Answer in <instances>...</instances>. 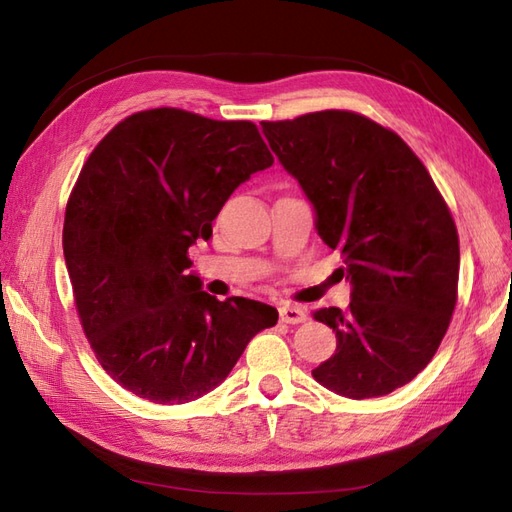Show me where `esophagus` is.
<instances>
[{
	"instance_id": "esophagus-1",
	"label": "esophagus",
	"mask_w": 512,
	"mask_h": 512,
	"mask_svg": "<svg viewBox=\"0 0 512 512\" xmlns=\"http://www.w3.org/2000/svg\"><path fill=\"white\" fill-rule=\"evenodd\" d=\"M280 320L286 324H301L307 320V312L299 305H282L280 307Z\"/></svg>"
}]
</instances>
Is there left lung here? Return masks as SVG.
<instances>
[{"label": "left lung", "mask_w": 512, "mask_h": 512, "mask_svg": "<svg viewBox=\"0 0 512 512\" xmlns=\"http://www.w3.org/2000/svg\"><path fill=\"white\" fill-rule=\"evenodd\" d=\"M260 126L314 205L318 235L342 252L352 284L346 312H314L335 331L337 350L312 376L350 399L389 395L421 374L451 324L453 215L416 153L365 115L318 111Z\"/></svg>", "instance_id": "8db88e82"}]
</instances>
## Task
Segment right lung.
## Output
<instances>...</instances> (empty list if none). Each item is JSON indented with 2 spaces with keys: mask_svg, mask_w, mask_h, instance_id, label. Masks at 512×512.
<instances>
[{
  "mask_svg": "<svg viewBox=\"0 0 512 512\" xmlns=\"http://www.w3.org/2000/svg\"><path fill=\"white\" fill-rule=\"evenodd\" d=\"M273 164L252 121L151 108L91 151L68 198L64 256L98 363L123 389L175 406L215 389L277 309L218 301L185 275L190 245L239 185Z\"/></svg>",
  "mask_w": 512,
  "mask_h": 512,
  "instance_id": "obj_1",
  "label": "right lung"
}]
</instances>
